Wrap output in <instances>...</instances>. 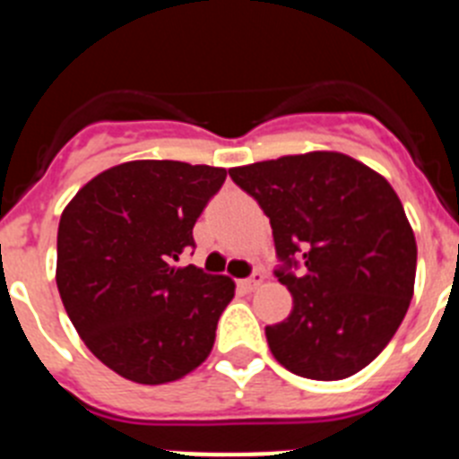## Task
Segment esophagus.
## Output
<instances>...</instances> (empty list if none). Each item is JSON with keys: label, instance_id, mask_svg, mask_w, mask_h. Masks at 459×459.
<instances>
[{"label": "esophagus", "instance_id": "esophagus-1", "mask_svg": "<svg viewBox=\"0 0 459 459\" xmlns=\"http://www.w3.org/2000/svg\"><path fill=\"white\" fill-rule=\"evenodd\" d=\"M262 282H264V275H262V273H253V275H250V278H246V280H238V285H241L243 290H246V291H253V290H257V287L262 285Z\"/></svg>", "mask_w": 459, "mask_h": 459}]
</instances>
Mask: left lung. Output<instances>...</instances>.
I'll list each match as a JSON object with an SVG mask.
<instances>
[{
  "label": "left lung",
  "mask_w": 459,
  "mask_h": 459,
  "mask_svg": "<svg viewBox=\"0 0 459 459\" xmlns=\"http://www.w3.org/2000/svg\"><path fill=\"white\" fill-rule=\"evenodd\" d=\"M271 221L275 275L294 299L266 326L271 354L306 379L356 375L391 342L416 280V238L381 174L338 152H310L230 169ZM304 262L296 276L291 268Z\"/></svg>",
  "instance_id": "left-lung-1"
}]
</instances>
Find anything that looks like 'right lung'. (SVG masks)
Returning a JSON list of instances; mask_svg holds the SVG:
<instances>
[{"instance_id": "1", "label": "right lung", "mask_w": 459, "mask_h": 459, "mask_svg": "<svg viewBox=\"0 0 459 459\" xmlns=\"http://www.w3.org/2000/svg\"><path fill=\"white\" fill-rule=\"evenodd\" d=\"M227 169L131 160L93 177L56 232V287L100 363L135 384H168L202 366L234 282L177 266Z\"/></svg>"}]
</instances>
